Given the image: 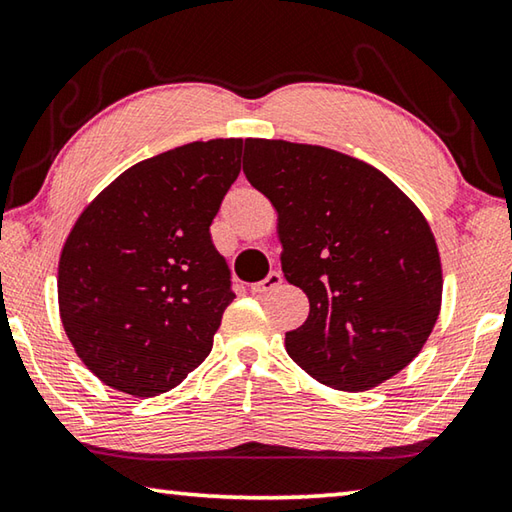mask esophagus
Listing matches in <instances>:
<instances>
[{"instance_id":"esophagus-1","label":"esophagus","mask_w":512,"mask_h":512,"mask_svg":"<svg viewBox=\"0 0 512 512\" xmlns=\"http://www.w3.org/2000/svg\"><path fill=\"white\" fill-rule=\"evenodd\" d=\"M280 284H282V273L273 271V273H268L262 282H257V284L250 286V291H253L255 295H264L268 291H275V288L280 286Z\"/></svg>"}]
</instances>
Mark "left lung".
Wrapping results in <instances>:
<instances>
[{
  "label": "left lung",
  "instance_id": "obj_1",
  "mask_svg": "<svg viewBox=\"0 0 512 512\" xmlns=\"http://www.w3.org/2000/svg\"><path fill=\"white\" fill-rule=\"evenodd\" d=\"M244 174L277 212L286 282L309 297L288 356L340 392H367L410 365L443 293L416 203L374 165L320 145L246 138Z\"/></svg>",
  "mask_w": 512,
  "mask_h": 512
}]
</instances>
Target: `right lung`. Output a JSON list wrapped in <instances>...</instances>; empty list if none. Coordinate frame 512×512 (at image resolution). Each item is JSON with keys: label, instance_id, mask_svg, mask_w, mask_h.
I'll use <instances>...</instances> for the list:
<instances>
[{"label": "right lung", "instance_id": "1", "mask_svg": "<svg viewBox=\"0 0 512 512\" xmlns=\"http://www.w3.org/2000/svg\"><path fill=\"white\" fill-rule=\"evenodd\" d=\"M241 138L145 159L80 212L58 264L62 327L91 374L129 396L170 392L208 358L230 291L210 239Z\"/></svg>", "mask_w": 512, "mask_h": 512}]
</instances>
